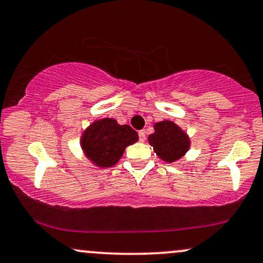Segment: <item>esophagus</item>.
Returning a JSON list of instances; mask_svg holds the SVG:
<instances>
[{
	"label": "esophagus",
	"mask_w": 263,
	"mask_h": 263,
	"mask_svg": "<svg viewBox=\"0 0 263 263\" xmlns=\"http://www.w3.org/2000/svg\"><path fill=\"white\" fill-rule=\"evenodd\" d=\"M138 137H140L141 142H143V141L146 140V131H143V129L138 131Z\"/></svg>",
	"instance_id": "34e87169"
}]
</instances>
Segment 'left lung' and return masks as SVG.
<instances>
[{
    "mask_svg": "<svg viewBox=\"0 0 263 263\" xmlns=\"http://www.w3.org/2000/svg\"><path fill=\"white\" fill-rule=\"evenodd\" d=\"M154 128V134L148 136V143L164 162H176L190 149L191 141L189 135L172 121L163 120L156 122Z\"/></svg>",
    "mask_w": 263,
    "mask_h": 263,
    "instance_id": "1",
    "label": "left lung"
}]
</instances>
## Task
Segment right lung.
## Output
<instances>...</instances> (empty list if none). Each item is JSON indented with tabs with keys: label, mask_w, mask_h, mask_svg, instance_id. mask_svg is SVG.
Here are the masks:
<instances>
[{
	"label": "right lung",
	"mask_w": 263,
	"mask_h": 263,
	"mask_svg": "<svg viewBox=\"0 0 263 263\" xmlns=\"http://www.w3.org/2000/svg\"><path fill=\"white\" fill-rule=\"evenodd\" d=\"M137 132L128 125H118L115 118L93 121L81 136V148L100 168L115 166L127 146L137 142Z\"/></svg>",
	"instance_id": "1"
}]
</instances>
